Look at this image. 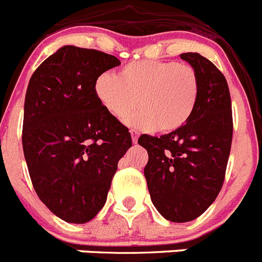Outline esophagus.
I'll use <instances>...</instances> for the list:
<instances>
[{"mask_svg":"<svg viewBox=\"0 0 262 262\" xmlns=\"http://www.w3.org/2000/svg\"><path fill=\"white\" fill-rule=\"evenodd\" d=\"M130 134H132V141H133V143H137V141H138V132L130 130Z\"/></svg>","mask_w":262,"mask_h":262,"instance_id":"34e87169","label":"esophagus"}]
</instances>
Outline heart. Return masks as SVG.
Wrapping results in <instances>:
<instances>
[{"label":"heart","mask_w":262,"mask_h":262,"mask_svg":"<svg viewBox=\"0 0 262 262\" xmlns=\"http://www.w3.org/2000/svg\"><path fill=\"white\" fill-rule=\"evenodd\" d=\"M94 93L108 114L122 121L135 104L140 107L126 120L138 130L169 133L192 116L200 93L199 77L188 63L168 61H134L116 75L103 73Z\"/></svg>","instance_id":"heart-1"}]
</instances>
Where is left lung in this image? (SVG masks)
I'll list each match as a JSON object with an SVG mask.
<instances>
[{"instance_id":"1","label":"left lung","mask_w":262,"mask_h":262,"mask_svg":"<svg viewBox=\"0 0 262 262\" xmlns=\"http://www.w3.org/2000/svg\"><path fill=\"white\" fill-rule=\"evenodd\" d=\"M199 77L200 93L192 116L178 130L143 134L147 150L145 178L150 197L167 221L189 222L210 206L222 189L232 142L231 96L225 75L200 53H183Z\"/></svg>"}]
</instances>
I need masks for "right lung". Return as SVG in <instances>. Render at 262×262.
<instances>
[{
  "instance_id": "1",
  "label": "right lung",
  "mask_w": 262,
  "mask_h": 262,
  "mask_svg": "<svg viewBox=\"0 0 262 262\" xmlns=\"http://www.w3.org/2000/svg\"><path fill=\"white\" fill-rule=\"evenodd\" d=\"M120 63L104 52L65 46L28 82L26 163L39 199L68 223H86L102 210L117 163L132 146L128 128L94 93L99 75Z\"/></svg>"
}]
</instances>
